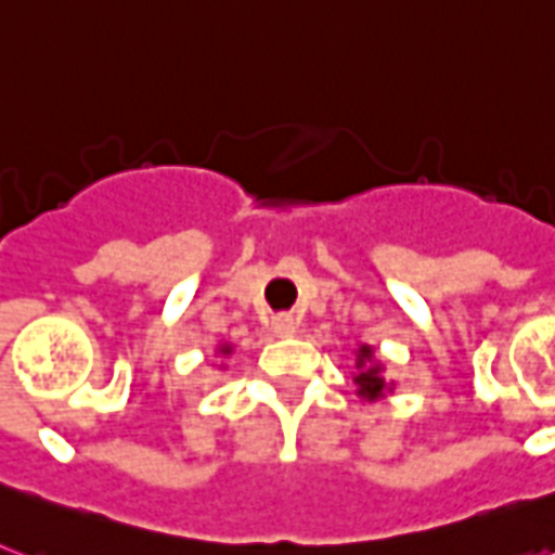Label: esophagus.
<instances>
[{"instance_id": "34e87169", "label": "esophagus", "mask_w": 555, "mask_h": 555, "mask_svg": "<svg viewBox=\"0 0 555 555\" xmlns=\"http://www.w3.org/2000/svg\"><path fill=\"white\" fill-rule=\"evenodd\" d=\"M270 328H273V334H276V337H294L296 320L294 317H273Z\"/></svg>"}]
</instances>
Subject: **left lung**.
Masks as SVG:
<instances>
[{
    "instance_id": "8db88e82",
    "label": "left lung",
    "mask_w": 555,
    "mask_h": 555,
    "mask_svg": "<svg viewBox=\"0 0 555 555\" xmlns=\"http://www.w3.org/2000/svg\"><path fill=\"white\" fill-rule=\"evenodd\" d=\"M369 363H371V348L363 346L360 348V354H357V369H360V374L354 377V383L360 386V395L374 400V397L383 395L386 383H383V377H379V365H369Z\"/></svg>"
}]
</instances>
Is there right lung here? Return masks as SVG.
<instances>
[{"label": "right lung", "mask_w": 555, "mask_h": 555, "mask_svg": "<svg viewBox=\"0 0 555 555\" xmlns=\"http://www.w3.org/2000/svg\"><path fill=\"white\" fill-rule=\"evenodd\" d=\"M221 351H224V354H227V351H230V348H227V346H224V348H221Z\"/></svg>", "instance_id": "obj_1"}]
</instances>
